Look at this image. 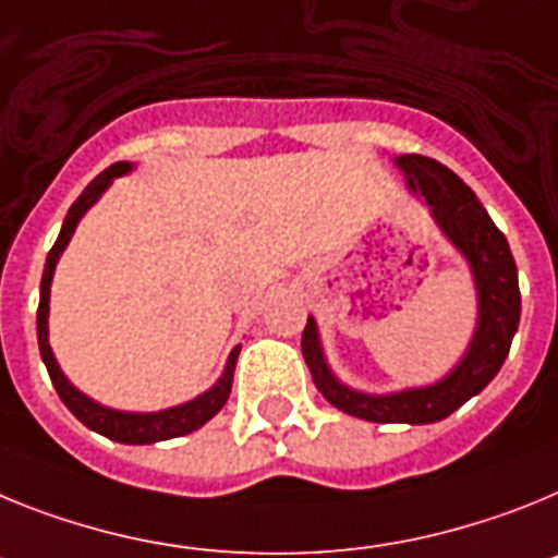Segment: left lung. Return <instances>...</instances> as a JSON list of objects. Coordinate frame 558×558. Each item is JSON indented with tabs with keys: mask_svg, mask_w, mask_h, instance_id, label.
<instances>
[{
	"mask_svg": "<svg viewBox=\"0 0 558 558\" xmlns=\"http://www.w3.org/2000/svg\"><path fill=\"white\" fill-rule=\"evenodd\" d=\"M396 165L407 187L429 205L435 225L466 258L477 292V328L458 365L435 385L410 387L399 393L371 396L342 385L331 373L319 345L314 317L303 328V356L317 390L337 410L376 424H435L477 396L506 362L511 339L520 326V280L508 241L472 187L447 168L421 154H401Z\"/></svg>",
	"mask_w": 558,
	"mask_h": 558,
	"instance_id": "obj_1",
	"label": "left lung"
}]
</instances>
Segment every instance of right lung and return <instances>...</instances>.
Here are the masks:
<instances>
[{"label": "right lung", "mask_w": 558, "mask_h": 558, "mask_svg": "<svg viewBox=\"0 0 558 558\" xmlns=\"http://www.w3.org/2000/svg\"><path fill=\"white\" fill-rule=\"evenodd\" d=\"M132 162H114L109 165L104 173L92 179L86 191L75 198V205L66 213L64 227L58 232V241L52 244L50 255H47L45 275H41V300H38V314H36V331H38V351H41V360H45L47 373H50L52 387L56 393L61 396V401L66 404L72 415L84 426L95 429V433L106 435V438L118 440V444H157V440L179 438V435L196 433L198 426H205L213 415L219 413L221 407L227 404L232 390V371H235V360H239L241 345L232 348L230 360H227L225 373L221 379L207 390V393L196 396V399L185 401V404L168 407V410H159V413H123V410H111V407L98 404L95 399L84 396L66 379L61 367H58L56 356H52L50 348V331H47V317H50V283L52 275H56V264L61 258V252L70 244L72 232H75L77 221L84 219V213L89 210L100 196H104L106 187L111 185V179L123 177V173L132 171Z\"/></svg>", "instance_id": "1"}]
</instances>
